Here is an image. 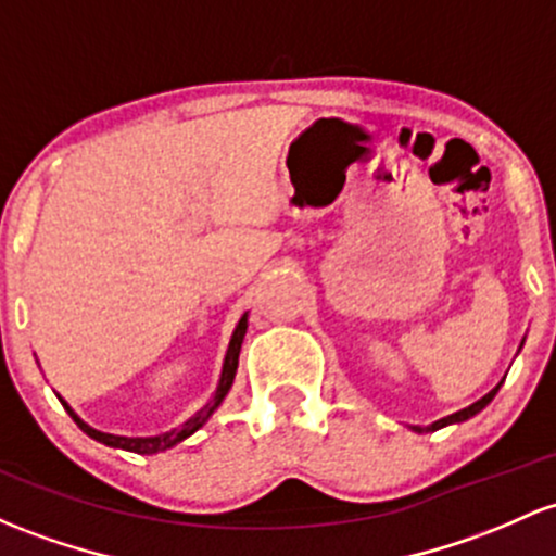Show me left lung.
<instances>
[{
	"label": "left lung",
	"mask_w": 556,
	"mask_h": 556,
	"mask_svg": "<svg viewBox=\"0 0 556 556\" xmlns=\"http://www.w3.org/2000/svg\"><path fill=\"white\" fill-rule=\"evenodd\" d=\"M498 386H502V382H498ZM498 386L491 390V393L488 395H483V399L480 401H475L472 406H467V408H462V412H456V414H448V417H443V419H438V422H432V425H427V427H412L414 432H435V430H441V427H446V425H456V422H465V419H469V417H475V414L478 412H483V408L491 404L493 401V395L498 393Z\"/></svg>",
	"instance_id": "1"
}]
</instances>
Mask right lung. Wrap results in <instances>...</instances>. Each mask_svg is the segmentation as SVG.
Here are the masks:
<instances>
[{"label": "right lung", "mask_w": 556, "mask_h": 556, "mask_svg": "<svg viewBox=\"0 0 556 556\" xmlns=\"http://www.w3.org/2000/svg\"><path fill=\"white\" fill-rule=\"evenodd\" d=\"M245 332H248V314H242V319L237 321L235 332H231V340H229V348H227V356H224V367H222V380H218V388L216 393H213V399L200 408L194 417H189L185 425L174 427L170 432H163V435H152V438H126V435H110V432H100L94 430V427H89L84 422L81 417H78L73 408L65 404L63 406L68 408V414L73 417V422L81 427L84 432H87L89 438H94V441L105 443L110 448H124V451H134V454H157V451H166V448H174L176 443H181L185 438L192 435V432H198L200 427L211 419V414L216 412L218 406H222V401L227 399L231 382H235V375H237V362H240V348H242V340H245Z\"/></svg>", "instance_id": "1"}]
</instances>
